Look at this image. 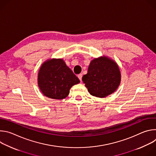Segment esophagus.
<instances>
[{"mask_svg":"<svg viewBox=\"0 0 156 156\" xmlns=\"http://www.w3.org/2000/svg\"><path fill=\"white\" fill-rule=\"evenodd\" d=\"M82 76H83V75L82 74H79L78 75V78L80 79V80L81 81H82Z\"/></svg>","mask_w":156,"mask_h":156,"instance_id":"esophagus-1","label":"esophagus"}]
</instances>
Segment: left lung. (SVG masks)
Wrapping results in <instances>:
<instances>
[{
    "instance_id": "1",
    "label": "left lung",
    "mask_w": 156,
    "mask_h": 156,
    "mask_svg": "<svg viewBox=\"0 0 156 156\" xmlns=\"http://www.w3.org/2000/svg\"><path fill=\"white\" fill-rule=\"evenodd\" d=\"M82 80L92 96L102 98L117 90L120 83L121 74L117 63L103 56L91 62L87 73L83 75Z\"/></svg>"
}]
</instances>
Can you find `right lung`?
Listing matches in <instances>:
<instances>
[{"mask_svg":"<svg viewBox=\"0 0 156 156\" xmlns=\"http://www.w3.org/2000/svg\"><path fill=\"white\" fill-rule=\"evenodd\" d=\"M80 82L62 58L44 62L39 70L37 83L42 94L54 99L67 97L70 88Z\"/></svg>","mask_w":156,"mask_h":156,"instance_id":"add662e5","label":"right lung"}]
</instances>
